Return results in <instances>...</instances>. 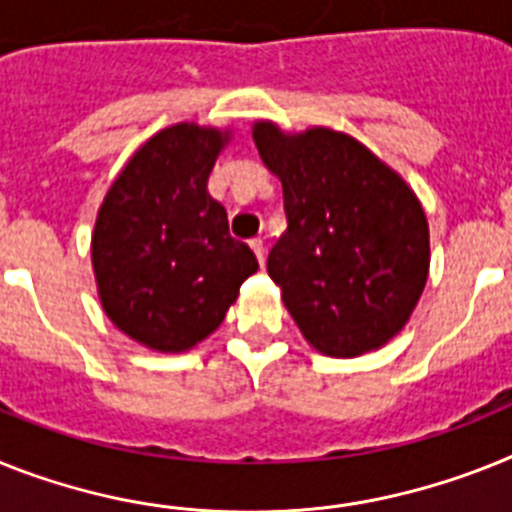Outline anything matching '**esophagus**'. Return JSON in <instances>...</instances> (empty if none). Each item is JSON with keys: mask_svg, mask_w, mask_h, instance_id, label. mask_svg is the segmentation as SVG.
Wrapping results in <instances>:
<instances>
[{"mask_svg": "<svg viewBox=\"0 0 512 512\" xmlns=\"http://www.w3.org/2000/svg\"><path fill=\"white\" fill-rule=\"evenodd\" d=\"M249 247L255 249L257 260H260V265H263L265 263V242H263V239H260V236H255V239L249 242Z\"/></svg>", "mask_w": 512, "mask_h": 512, "instance_id": "obj_1", "label": "esophagus"}]
</instances>
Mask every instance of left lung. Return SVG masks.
<instances>
[{"mask_svg": "<svg viewBox=\"0 0 512 512\" xmlns=\"http://www.w3.org/2000/svg\"><path fill=\"white\" fill-rule=\"evenodd\" d=\"M255 145L281 179L289 223L270 249L268 276L304 338L328 356L382 346L427 283L429 229L416 195L341 132L283 135L260 122Z\"/></svg>", "mask_w": 512, "mask_h": 512, "instance_id": "left-lung-1", "label": "left lung"}]
</instances>
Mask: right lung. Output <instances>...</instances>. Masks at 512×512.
<instances>
[{"label": "right lung", "instance_id": "right-lung-1", "mask_svg": "<svg viewBox=\"0 0 512 512\" xmlns=\"http://www.w3.org/2000/svg\"><path fill=\"white\" fill-rule=\"evenodd\" d=\"M229 137L176 124L150 137L98 210L93 270L103 309L122 333L156 351H187L226 317L257 270L229 234L208 176Z\"/></svg>", "mask_w": 512, "mask_h": 512}]
</instances>
